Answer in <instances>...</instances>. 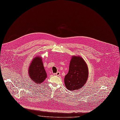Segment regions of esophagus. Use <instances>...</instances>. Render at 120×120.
I'll use <instances>...</instances> for the list:
<instances>
[{"label":"esophagus","instance_id":"esophagus-1","mask_svg":"<svg viewBox=\"0 0 120 120\" xmlns=\"http://www.w3.org/2000/svg\"><path fill=\"white\" fill-rule=\"evenodd\" d=\"M54 75L59 76L60 75V72H56V73H54Z\"/></svg>","mask_w":120,"mask_h":120}]
</instances>
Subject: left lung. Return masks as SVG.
Returning <instances> with one entry per match:
<instances>
[{"mask_svg": "<svg viewBox=\"0 0 120 120\" xmlns=\"http://www.w3.org/2000/svg\"><path fill=\"white\" fill-rule=\"evenodd\" d=\"M88 68L86 62L79 56H72L69 71L64 77L66 88L70 91L83 87L88 78Z\"/></svg>", "mask_w": 120, "mask_h": 120, "instance_id": "1", "label": "left lung"}]
</instances>
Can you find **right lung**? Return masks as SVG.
Listing matches in <instances>:
<instances>
[{"mask_svg": "<svg viewBox=\"0 0 120 120\" xmlns=\"http://www.w3.org/2000/svg\"><path fill=\"white\" fill-rule=\"evenodd\" d=\"M28 74L31 80L36 84H40L46 79L47 73L40 56H36L32 60L28 68Z\"/></svg>", "mask_w": 120, "mask_h": 120, "instance_id": "obj_1", "label": "right lung"}]
</instances>
